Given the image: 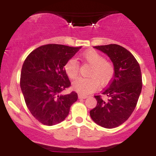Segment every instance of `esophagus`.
Wrapping results in <instances>:
<instances>
[{
	"instance_id": "34e87169",
	"label": "esophagus",
	"mask_w": 156,
	"mask_h": 156,
	"mask_svg": "<svg viewBox=\"0 0 156 156\" xmlns=\"http://www.w3.org/2000/svg\"><path fill=\"white\" fill-rule=\"evenodd\" d=\"M88 98V96L85 95V94H78V98H79V99H85V98Z\"/></svg>"
}]
</instances>
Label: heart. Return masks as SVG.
<instances>
[{
  "instance_id": "heart-1",
  "label": "heart",
  "mask_w": 156,
  "mask_h": 156,
  "mask_svg": "<svg viewBox=\"0 0 156 156\" xmlns=\"http://www.w3.org/2000/svg\"><path fill=\"white\" fill-rule=\"evenodd\" d=\"M80 59L91 65L87 78H78L73 82V89L81 94H89L98 89V86L105 87L112 81L115 73V68L112 62L105 60L103 55L94 50H89L80 55ZM64 72L70 79L77 78L80 69L78 62L70 58L64 66Z\"/></svg>"
}]
</instances>
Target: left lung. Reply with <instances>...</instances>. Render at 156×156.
Segmentation results:
<instances>
[{
    "mask_svg": "<svg viewBox=\"0 0 156 156\" xmlns=\"http://www.w3.org/2000/svg\"><path fill=\"white\" fill-rule=\"evenodd\" d=\"M94 48L108 55L115 73L101 94L94 96L98 103L89 114L98 125L114 128L124 123L136 106L142 88L140 66L133 54L120 45L110 44ZM103 96L107 97L106 99Z\"/></svg>",
    "mask_w": 156,
    "mask_h": 156,
    "instance_id": "8db88e82",
    "label": "left lung"
}]
</instances>
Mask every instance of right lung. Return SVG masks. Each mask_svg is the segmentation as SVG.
Returning a JSON list of instances; mask_svg holds the SVG:
<instances>
[{"instance_id":"right-lung-1","label":"right lung","mask_w":156,"mask_h":156,"mask_svg":"<svg viewBox=\"0 0 156 156\" xmlns=\"http://www.w3.org/2000/svg\"><path fill=\"white\" fill-rule=\"evenodd\" d=\"M81 48L48 44L26 57L20 74V88L28 110L42 124L51 126L67 117L78 94L61 92L71 86L64 66Z\"/></svg>"}]
</instances>
